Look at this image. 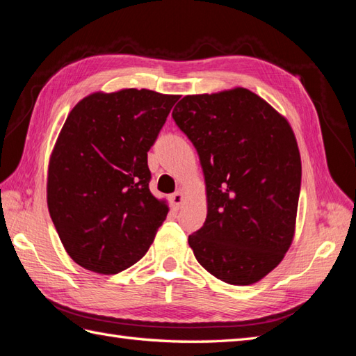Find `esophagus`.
<instances>
[{
    "mask_svg": "<svg viewBox=\"0 0 356 356\" xmlns=\"http://www.w3.org/2000/svg\"><path fill=\"white\" fill-rule=\"evenodd\" d=\"M184 200H185V197H184V194L180 193V191H177V193H174V194H171V195H170L171 208H172V209H176V211H177L180 207H182Z\"/></svg>",
    "mask_w": 356,
    "mask_h": 356,
    "instance_id": "34e87169",
    "label": "esophagus"
}]
</instances>
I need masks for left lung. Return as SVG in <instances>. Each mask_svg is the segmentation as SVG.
Returning a JSON list of instances; mask_svg holds the SVG:
<instances>
[{"label": "left lung", "mask_w": 356, "mask_h": 356, "mask_svg": "<svg viewBox=\"0 0 356 356\" xmlns=\"http://www.w3.org/2000/svg\"><path fill=\"white\" fill-rule=\"evenodd\" d=\"M172 119L197 149L208 214L188 237L209 274L234 286L268 275L289 249L301 159L289 122L248 88L185 96Z\"/></svg>", "instance_id": "8db88e82"}]
</instances>
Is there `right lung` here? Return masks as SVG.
Instances as JSON below:
<instances>
[{"mask_svg": "<svg viewBox=\"0 0 356 356\" xmlns=\"http://www.w3.org/2000/svg\"><path fill=\"white\" fill-rule=\"evenodd\" d=\"M179 96L93 93L67 116L53 148L47 205L67 254L97 274L133 266L168 214L149 191L148 151Z\"/></svg>", "mask_w": 356, "mask_h": 356, "instance_id": "right-lung-1", "label": "right lung"}]
</instances>
